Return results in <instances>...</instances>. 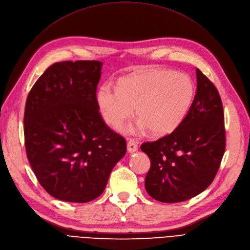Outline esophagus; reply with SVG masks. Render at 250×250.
Returning <instances> with one entry per match:
<instances>
[{"label": "esophagus", "instance_id": "1", "mask_svg": "<svg viewBox=\"0 0 250 250\" xmlns=\"http://www.w3.org/2000/svg\"><path fill=\"white\" fill-rule=\"evenodd\" d=\"M127 150L129 152H135V151H137L138 150L137 142L135 140H133V139H130L128 141V144H127Z\"/></svg>", "mask_w": 250, "mask_h": 250}]
</instances>
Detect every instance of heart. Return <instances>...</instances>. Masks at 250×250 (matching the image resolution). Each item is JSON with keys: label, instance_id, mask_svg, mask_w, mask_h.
<instances>
[{"label": "heart", "instance_id": "obj_1", "mask_svg": "<svg viewBox=\"0 0 250 250\" xmlns=\"http://www.w3.org/2000/svg\"><path fill=\"white\" fill-rule=\"evenodd\" d=\"M193 97L194 84L187 74L150 68L125 77L119 88L103 85L97 99L104 121L112 127L121 128L136 108L141 119L137 130L147 127L152 134L165 135L183 121Z\"/></svg>", "mask_w": 250, "mask_h": 250}]
</instances>
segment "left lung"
<instances>
[{
  "instance_id": "left-lung-1",
  "label": "left lung",
  "mask_w": 250,
  "mask_h": 250,
  "mask_svg": "<svg viewBox=\"0 0 250 250\" xmlns=\"http://www.w3.org/2000/svg\"><path fill=\"white\" fill-rule=\"evenodd\" d=\"M197 90L174 131L140 148L150 160L146 189L156 200L180 203L206 190L215 179L226 147L224 110L215 84L196 69Z\"/></svg>"
}]
</instances>
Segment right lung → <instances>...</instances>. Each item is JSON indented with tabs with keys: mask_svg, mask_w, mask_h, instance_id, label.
<instances>
[{
	"mask_svg": "<svg viewBox=\"0 0 250 250\" xmlns=\"http://www.w3.org/2000/svg\"><path fill=\"white\" fill-rule=\"evenodd\" d=\"M101 68L100 61L55 63L25 104L24 144L32 171L47 193L69 203L99 197L126 153L125 138L99 111Z\"/></svg>",
	"mask_w": 250,
	"mask_h": 250,
	"instance_id": "right-lung-1",
	"label": "right lung"
}]
</instances>
